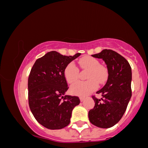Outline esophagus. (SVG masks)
I'll list each match as a JSON object with an SVG mask.
<instances>
[{
    "mask_svg": "<svg viewBox=\"0 0 148 148\" xmlns=\"http://www.w3.org/2000/svg\"><path fill=\"white\" fill-rule=\"evenodd\" d=\"M80 100H81V101H84L85 100V97H80Z\"/></svg>",
    "mask_w": 148,
    "mask_h": 148,
    "instance_id": "34e87169",
    "label": "esophagus"
}]
</instances>
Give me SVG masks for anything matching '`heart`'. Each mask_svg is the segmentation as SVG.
I'll list each match as a JSON object with an SVG mask.
<instances>
[{
    "instance_id": "obj_1",
    "label": "heart",
    "mask_w": 148,
    "mask_h": 148,
    "mask_svg": "<svg viewBox=\"0 0 148 148\" xmlns=\"http://www.w3.org/2000/svg\"><path fill=\"white\" fill-rule=\"evenodd\" d=\"M79 66L81 69H88L86 81H78L79 70L74 62H70L64 70V76L69 84H74L71 86L70 92L74 95L86 97L96 90L98 83L102 84L108 78V69L105 66L99 64V61L91 56H86L80 59Z\"/></svg>"
}]
</instances>
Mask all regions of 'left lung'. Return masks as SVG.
Instances as JSON below:
<instances>
[{"mask_svg": "<svg viewBox=\"0 0 148 148\" xmlns=\"http://www.w3.org/2000/svg\"><path fill=\"white\" fill-rule=\"evenodd\" d=\"M92 56L105 61L108 76L106 85L97 92L102 98L92 96L95 105L88 113L89 120L100 128H110L123 116L132 97V68L125 58L111 49H103Z\"/></svg>", "mask_w": 148, "mask_h": 148, "instance_id": "obj_1", "label": "left lung"}]
</instances>
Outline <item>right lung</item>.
<instances>
[{
  "mask_svg": "<svg viewBox=\"0 0 148 148\" xmlns=\"http://www.w3.org/2000/svg\"><path fill=\"white\" fill-rule=\"evenodd\" d=\"M81 55L63 56L50 51L35 61L28 81V104L40 125L49 130H60L70 123L73 108L79 97L64 95L68 90L64 70Z\"/></svg>",
  "mask_w": 148,
  "mask_h": 148,
  "instance_id": "1",
  "label": "right lung"
}]
</instances>
